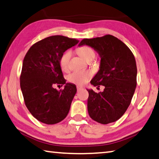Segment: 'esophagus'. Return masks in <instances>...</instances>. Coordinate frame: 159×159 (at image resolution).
Returning a JSON list of instances; mask_svg holds the SVG:
<instances>
[{"label":"esophagus","instance_id":"esophagus-1","mask_svg":"<svg viewBox=\"0 0 159 159\" xmlns=\"http://www.w3.org/2000/svg\"><path fill=\"white\" fill-rule=\"evenodd\" d=\"M76 88H77V91L79 92L80 90H81V89H83V87H81V86H79V85H77L76 86Z\"/></svg>","mask_w":159,"mask_h":159}]
</instances>
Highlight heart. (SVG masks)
Masks as SVG:
<instances>
[{"mask_svg": "<svg viewBox=\"0 0 159 159\" xmlns=\"http://www.w3.org/2000/svg\"><path fill=\"white\" fill-rule=\"evenodd\" d=\"M78 53L83 58L86 60H92L95 57V51L89 46H82L78 48ZM71 51L67 50L63 53L59 60V64L61 70L67 72L70 70V62L71 57ZM93 76V73L90 70L74 71L69 75L68 80L71 83L78 85H83Z\"/></svg>", "mask_w": 159, "mask_h": 159, "instance_id": "1", "label": "heart"}]
</instances>
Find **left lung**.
Instances as JSON below:
<instances>
[{
	"label": "left lung",
	"instance_id": "8db88e82",
	"mask_svg": "<svg viewBox=\"0 0 159 159\" xmlns=\"http://www.w3.org/2000/svg\"><path fill=\"white\" fill-rule=\"evenodd\" d=\"M94 48L101 57L100 70L92 80L94 86L103 85V92L88 89V111L96 122L107 125L125 114L137 85V67L134 54L125 43L111 34L83 39L79 44Z\"/></svg>",
	"mask_w": 159,
	"mask_h": 159
}]
</instances>
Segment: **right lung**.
Returning <instances> with one entry per match:
<instances>
[{"instance_id":"right-lung-1","label":"right lung","mask_w":159,"mask_h":159,"mask_svg":"<svg viewBox=\"0 0 159 159\" xmlns=\"http://www.w3.org/2000/svg\"><path fill=\"white\" fill-rule=\"evenodd\" d=\"M76 39L62 35L47 37L32 46L25 54L20 76L25 105L33 116L47 125L67 117L76 93V85L66 83L59 64L61 55L78 44ZM56 84H64L60 91Z\"/></svg>"}]
</instances>
